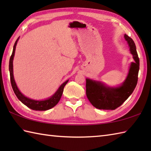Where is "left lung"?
I'll use <instances>...</instances> for the list:
<instances>
[{
    "instance_id": "left-lung-1",
    "label": "left lung",
    "mask_w": 151,
    "mask_h": 151,
    "mask_svg": "<svg viewBox=\"0 0 151 151\" xmlns=\"http://www.w3.org/2000/svg\"><path fill=\"white\" fill-rule=\"evenodd\" d=\"M134 62H131L126 79L117 87H110L101 81L86 78V95L89 102L100 110H115L119 107L132 93L137 83L139 60L132 38L124 34Z\"/></svg>"
}]
</instances>
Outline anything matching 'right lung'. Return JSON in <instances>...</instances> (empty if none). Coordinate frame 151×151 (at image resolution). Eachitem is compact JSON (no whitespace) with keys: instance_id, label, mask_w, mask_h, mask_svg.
Returning a JSON list of instances; mask_svg holds the SVG:
<instances>
[{"instance_id":"add662e5","label":"right lung","mask_w":151,"mask_h":151,"mask_svg":"<svg viewBox=\"0 0 151 151\" xmlns=\"http://www.w3.org/2000/svg\"><path fill=\"white\" fill-rule=\"evenodd\" d=\"M18 39L16 40L15 43L14 44V49H13V52L12 54V56L9 59V74H10V81H11V84L12 86L13 90H14L15 95L17 96L18 99L22 103H23L24 105H26L27 107L32 109L34 110H39V111H45L49 109L53 108L54 106L58 103L59 101L60 100L61 97H62L63 88L65 87L66 84L68 82L69 80H67L65 82H64L63 84H62L59 88L57 89V91L54 93L47 99L45 100H34L28 98L26 96H24L22 93L19 91V88H17V84H16L14 76V68H13V60H14V58L15 55V51L16 45H17Z\"/></svg>"}]
</instances>
